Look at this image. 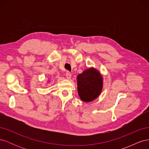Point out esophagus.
<instances>
[{
    "mask_svg": "<svg viewBox=\"0 0 149 149\" xmlns=\"http://www.w3.org/2000/svg\"><path fill=\"white\" fill-rule=\"evenodd\" d=\"M66 78L67 79H70L71 78V73H70V71H67L66 73Z\"/></svg>",
    "mask_w": 149,
    "mask_h": 149,
    "instance_id": "obj_1",
    "label": "esophagus"
}]
</instances>
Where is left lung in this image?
I'll use <instances>...</instances> for the list:
<instances>
[{"label": "left lung", "instance_id": "left-lung-1", "mask_svg": "<svg viewBox=\"0 0 149 149\" xmlns=\"http://www.w3.org/2000/svg\"><path fill=\"white\" fill-rule=\"evenodd\" d=\"M78 92L84 102H91L100 95L102 88V78L97 70L91 68L77 76Z\"/></svg>", "mask_w": 149, "mask_h": 149}]
</instances>
